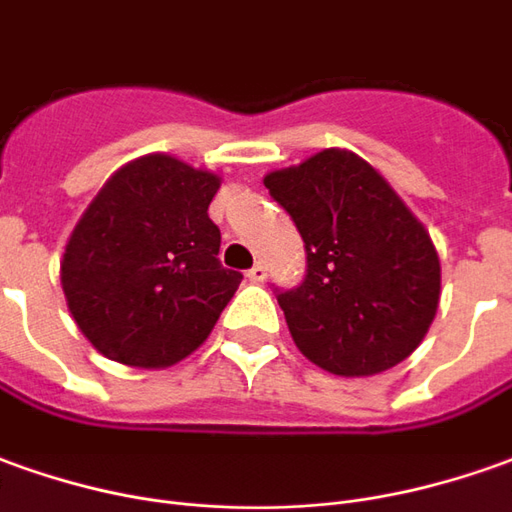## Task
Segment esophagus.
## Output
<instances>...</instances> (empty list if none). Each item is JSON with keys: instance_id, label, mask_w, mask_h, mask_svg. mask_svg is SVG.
Wrapping results in <instances>:
<instances>
[{"instance_id": "34e87169", "label": "esophagus", "mask_w": 512, "mask_h": 512, "mask_svg": "<svg viewBox=\"0 0 512 512\" xmlns=\"http://www.w3.org/2000/svg\"><path fill=\"white\" fill-rule=\"evenodd\" d=\"M248 278H250V281H253V284H262L264 278H267V267H264L262 262L253 264V267H250V270H248Z\"/></svg>"}]
</instances>
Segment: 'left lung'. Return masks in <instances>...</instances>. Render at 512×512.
Listing matches in <instances>:
<instances>
[{"mask_svg":"<svg viewBox=\"0 0 512 512\" xmlns=\"http://www.w3.org/2000/svg\"><path fill=\"white\" fill-rule=\"evenodd\" d=\"M306 248V276L278 290L295 345L337 376H370L407 359L440 301V259L368 161L323 150L264 178Z\"/></svg>","mask_w":512,"mask_h":512,"instance_id":"1","label":"left lung"}]
</instances>
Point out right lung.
Wrapping results in <instances>:
<instances>
[{
  "label": "right lung",
  "instance_id": "1",
  "mask_svg": "<svg viewBox=\"0 0 512 512\" xmlns=\"http://www.w3.org/2000/svg\"><path fill=\"white\" fill-rule=\"evenodd\" d=\"M217 189L211 172L144 155L94 197L66 245L61 281L74 323L100 354L167 368L209 337L242 281L217 259Z\"/></svg>",
  "mask_w": 512,
  "mask_h": 512
}]
</instances>
